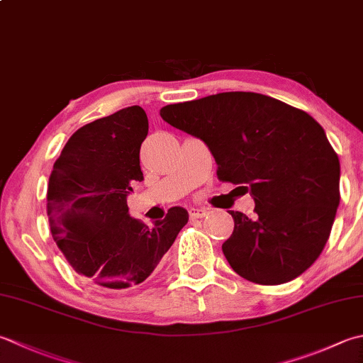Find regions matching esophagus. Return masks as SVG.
I'll use <instances>...</instances> for the list:
<instances>
[{
	"mask_svg": "<svg viewBox=\"0 0 363 363\" xmlns=\"http://www.w3.org/2000/svg\"><path fill=\"white\" fill-rule=\"evenodd\" d=\"M206 214H208V211L204 208H190L189 209V216L191 218H203Z\"/></svg>",
	"mask_w": 363,
	"mask_h": 363,
	"instance_id": "esophagus-1",
	"label": "esophagus"
}]
</instances>
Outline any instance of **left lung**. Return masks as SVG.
<instances>
[{
    "label": "left lung",
    "instance_id": "left-lung-1",
    "mask_svg": "<svg viewBox=\"0 0 363 363\" xmlns=\"http://www.w3.org/2000/svg\"><path fill=\"white\" fill-rule=\"evenodd\" d=\"M160 116L208 146L218 179L253 196V217L230 211L234 231L222 250L233 271L259 285L307 271L340 204V160L323 127L308 113L242 91L167 105Z\"/></svg>",
    "mask_w": 363,
    "mask_h": 363
}]
</instances>
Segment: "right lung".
<instances>
[{"label": "right lung", "mask_w": 363, "mask_h": 363, "mask_svg": "<svg viewBox=\"0 0 363 363\" xmlns=\"http://www.w3.org/2000/svg\"><path fill=\"white\" fill-rule=\"evenodd\" d=\"M147 116L138 105L78 129L50 174L47 214L56 245L92 285L125 289L154 272L189 212L174 206L152 226L129 216L127 196L145 179L140 147Z\"/></svg>", "instance_id": "obj_1"}]
</instances>
